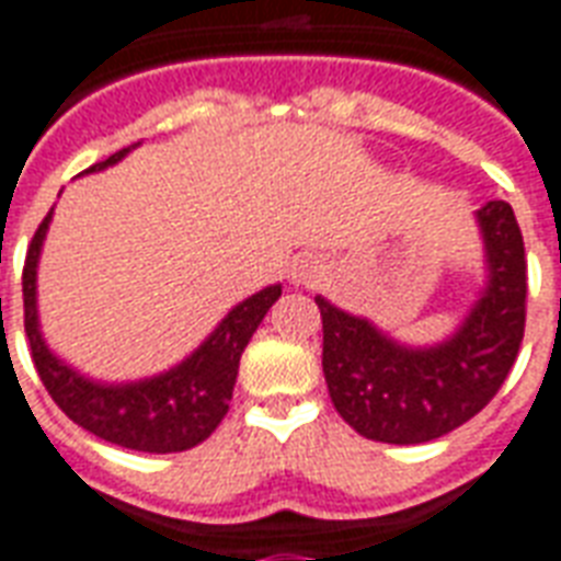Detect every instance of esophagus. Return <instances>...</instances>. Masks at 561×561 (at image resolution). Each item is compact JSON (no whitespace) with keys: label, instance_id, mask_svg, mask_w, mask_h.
I'll use <instances>...</instances> for the list:
<instances>
[{"label":"esophagus","instance_id":"esophagus-1","mask_svg":"<svg viewBox=\"0 0 561 561\" xmlns=\"http://www.w3.org/2000/svg\"><path fill=\"white\" fill-rule=\"evenodd\" d=\"M299 279H309V273H306V271H299Z\"/></svg>","mask_w":561,"mask_h":561}]
</instances>
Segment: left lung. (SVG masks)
<instances>
[{
    "mask_svg": "<svg viewBox=\"0 0 561 561\" xmlns=\"http://www.w3.org/2000/svg\"><path fill=\"white\" fill-rule=\"evenodd\" d=\"M489 288L450 341L409 350L367 320L314 297L323 376L337 414L370 442L423 444L453 433L494 400L527 327V259L512 205H482Z\"/></svg>",
    "mask_w": 561,
    "mask_h": 561,
    "instance_id": "obj_1",
    "label": "left lung"
}]
</instances>
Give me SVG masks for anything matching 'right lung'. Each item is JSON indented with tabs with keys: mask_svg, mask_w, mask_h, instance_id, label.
Masks as SVG:
<instances>
[{
	"mask_svg": "<svg viewBox=\"0 0 561 561\" xmlns=\"http://www.w3.org/2000/svg\"><path fill=\"white\" fill-rule=\"evenodd\" d=\"M126 152L128 149H119L100 164H93L91 173L117 164ZM49 220L53 214H46L43 224L37 226L23 267L25 335H28L32 362L43 388L72 423H79L81 430H88L102 442L117 444L126 450L182 453L203 444L229 412L241 353L267 309L279 299V285L259 290L250 299H243L241 306H234L203 347L191 353L173 370L156 379H144V382L96 385L64 365L61 358H55L43 344L41 329H37L34 282H37V259H41Z\"/></svg>",
	"mask_w": 561,
	"mask_h": 561,
	"instance_id": "1",
	"label": "right lung"
}]
</instances>
